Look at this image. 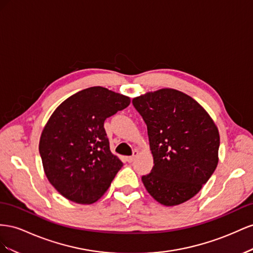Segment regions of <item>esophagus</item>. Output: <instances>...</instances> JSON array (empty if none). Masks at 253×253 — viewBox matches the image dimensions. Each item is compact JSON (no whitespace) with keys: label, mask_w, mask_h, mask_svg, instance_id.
<instances>
[{"label":"esophagus","mask_w":253,"mask_h":253,"mask_svg":"<svg viewBox=\"0 0 253 253\" xmlns=\"http://www.w3.org/2000/svg\"><path fill=\"white\" fill-rule=\"evenodd\" d=\"M138 155H139V151H138V150H134V151H133V155H132V156H129V157H127V158H126L127 162H129V163L133 162V161H134V159L136 158V156H138Z\"/></svg>","instance_id":"1"}]
</instances>
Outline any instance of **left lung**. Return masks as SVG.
Segmentation results:
<instances>
[{
    "instance_id": "obj_1",
    "label": "left lung",
    "mask_w": 253,
    "mask_h": 253,
    "mask_svg": "<svg viewBox=\"0 0 253 253\" xmlns=\"http://www.w3.org/2000/svg\"><path fill=\"white\" fill-rule=\"evenodd\" d=\"M147 126L154 167L142 176L147 192L163 206L194 197L218 163L219 132L196 100L175 89L132 99Z\"/></svg>"
}]
</instances>
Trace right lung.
Returning a JSON list of instances; mask_svg holds the SVG:
<instances>
[{"mask_svg":"<svg viewBox=\"0 0 253 253\" xmlns=\"http://www.w3.org/2000/svg\"><path fill=\"white\" fill-rule=\"evenodd\" d=\"M129 104L128 96L91 86L67 98L50 115L39 153L48 181L63 197L90 205L109 189L123 163L111 153L104 123Z\"/></svg>","mask_w":253,"mask_h":253,"instance_id":"add662e5","label":"right lung"}]
</instances>
